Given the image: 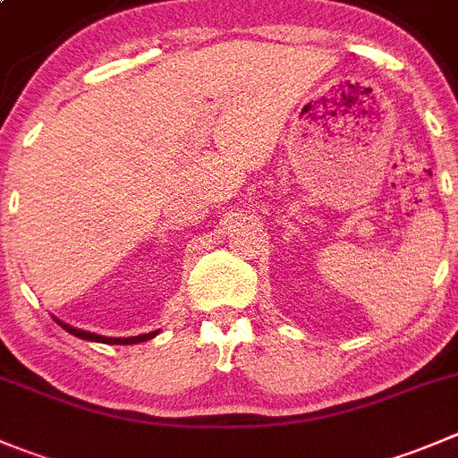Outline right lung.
Here are the masks:
<instances>
[{
	"mask_svg": "<svg viewBox=\"0 0 458 458\" xmlns=\"http://www.w3.org/2000/svg\"><path fill=\"white\" fill-rule=\"evenodd\" d=\"M57 324H60L64 331H69L71 335L80 337V340H89V342H102V344H139V342L152 340V337L158 335V331H149V333H140V335H131V337H106V335H98V333L91 331H82V328H75L71 324L62 322V319L53 318Z\"/></svg>",
	"mask_w": 458,
	"mask_h": 458,
	"instance_id": "1",
	"label": "right lung"
}]
</instances>
